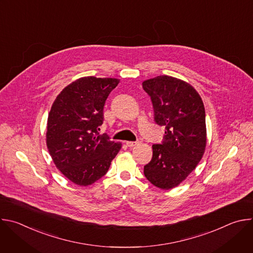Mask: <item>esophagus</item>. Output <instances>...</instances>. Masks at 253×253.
<instances>
[{
	"label": "esophagus",
	"mask_w": 253,
	"mask_h": 253,
	"mask_svg": "<svg viewBox=\"0 0 253 253\" xmlns=\"http://www.w3.org/2000/svg\"><path fill=\"white\" fill-rule=\"evenodd\" d=\"M138 144H139V142H137V141H127L126 142V145L128 146V147H134V146H136V145H138Z\"/></svg>",
	"instance_id": "1"
}]
</instances>
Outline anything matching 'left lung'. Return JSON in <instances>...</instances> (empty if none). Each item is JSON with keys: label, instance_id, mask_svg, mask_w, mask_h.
I'll list each match as a JSON object with an SVG mask.
<instances>
[{"label": "left lung", "instance_id": "obj_1", "mask_svg": "<svg viewBox=\"0 0 253 253\" xmlns=\"http://www.w3.org/2000/svg\"><path fill=\"white\" fill-rule=\"evenodd\" d=\"M151 98L155 122L165 127L161 144H154L144 175L158 188L181 183L201 160L206 146L205 109L201 97L188 83L170 76L144 81Z\"/></svg>", "mask_w": 253, "mask_h": 253}]
</instances>
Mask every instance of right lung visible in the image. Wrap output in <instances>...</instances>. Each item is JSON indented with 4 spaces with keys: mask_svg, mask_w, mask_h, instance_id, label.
<instances>
[{
    "mask_svg": "<svg viewBox=\"0 0 253 253\" xmlns=\"http://www.w3.org/2000/svg\"><path fill=\"white\" fill-rule=\"evenodd\" d=\"M115 78L83 77L65 87L48 116L46 142L56 167L70 181L87 186L109 169L122 144L99 134L105 102Z\"/></svg>",
    "mask_w": 253,
    "mask_h": 253,
    "instance_id": "obj_1",
    "label": "right lung"
}]
</instances>
